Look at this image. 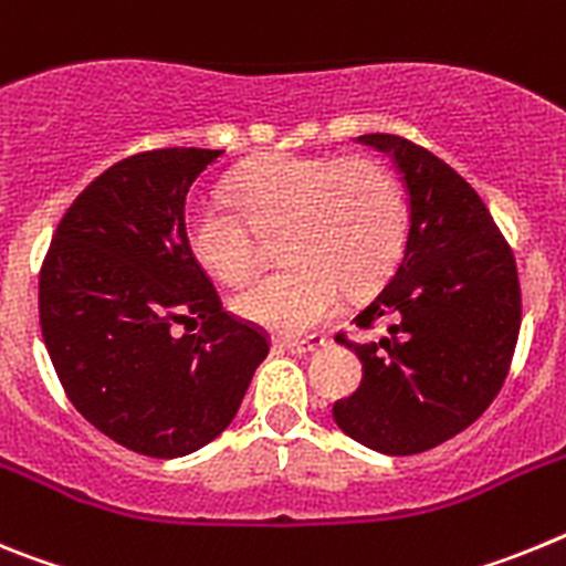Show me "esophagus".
Returning <instances> with one entry per match:
<instances>
[{
    "instance_id": "esophagus-1",
    "label": "esophagus",
    "mask_w": 566,
    "mask_h": 566,
    "mask_svg": "<svg viewBox=\"0 0 566 566\" xmlns=\"http://www.w3.org/2000/svg\"><path fill=\"white\" fill-rule=\"evenodd\" d=\"M283 348L297 357H306V354H319L323 348H328V339L326 337H308V339H283Z\"/></svg>"
}]
</instances>
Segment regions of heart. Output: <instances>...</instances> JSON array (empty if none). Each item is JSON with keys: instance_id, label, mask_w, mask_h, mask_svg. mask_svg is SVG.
Masks as SVG:
<instances>
[{"instance_id": "heart-1", "label": "heart", "mask_w": 566, "mask_h": 566, "mask_svg": "<svg viewBox=\"0 0 566 566\" xmlns=\"http://www.w3.org/2000/svg\"><path fill=\"white\" fill-rule=\"evenodd\" d=\"M226 201L189 212V254L223 286L260 266V238H280L289 269L232 300L243 319L280 334L326 323L343 292L363 294L391 272L408 234V203L394 172L374 158L277 153L232 175Z\"/></svg>"}]
</instances>
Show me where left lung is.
<instances>
[{"instance_id": "1", "label": "left lung", "mask_w": 566, "mask_h": 566, "mask_svg": "<svg viewBox=\"0 0 566 566\" xmlns=\"http://www.w3.org/2000/svg\"><path fill=\"white\" fill-rule=\"evenodd\" d=\"M388 153L408 189V240L394 274L352 319L382 323L379 343H352L363 382L334 402V422L388 457L431 451L496 399L522 326L516 258L476 189L419 144L359 135Z\"/></svg>"}]
</instances>
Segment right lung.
<instances>
[{
	"mask_svg": "<svg viewBox=\"0 0 566 566\" xmlns=\"http://www.w3.org/2000/svg\"><path fill=\"white\" fill-rule=\"evenodd\" d=\"M223 149L113 164L64 212L39 274L50 363L76 411L129 451L175 459L227 431L269 334L223 312L184 238L195 178ZM202 332L175 338V322Z\"/></svg>",
	"mask_w": 566,
	"mask_h": 566,
	"instance_id": "right-lung-1",
	"label": "right lung"
}]
</instances>
